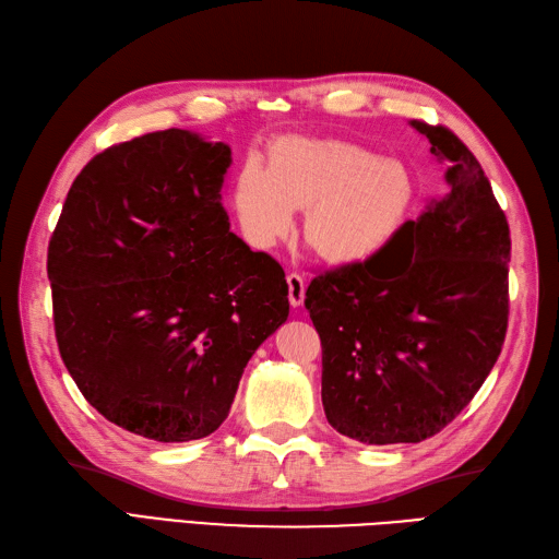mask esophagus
Segmentation results:
<instances>
[{
  "mask_svg": "<svg viewBox=\"0 0 559 559\" xmlns=\"http://www.w3.org/2000/svg\"><path fill=\"white\" fill-rule=\"evenodd\" d=\"M285 281H288V299H290V305L299 307V305L305 302V290H307L305 278L293 271V274H288V278H285Z\"/></svg>",
  "mask_w": 559,
  "mask_h": 559,
  "instance_id": "esophagus-1",
  "label": "esophagus"
}]
</instances>
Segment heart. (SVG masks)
Masks as SVG:
<instances>
[{"instance_id":"b5f03b06","label":"heart","mask_w":559,"mask_h":559,"mask_svg":"<svg viewBox=\"0 0 559 559\" xmlns=\"http://www.w3.org/2000/svg\"><path fill=\"white\" fill-rule=\"evenodd\" d=\"M416 193L411 171L399 160L359 143L297 136L269 157L242 167L234 207L242 234L269 250L288 238L295 212L305 214V240L323 262L347 266L376 257L402 228Z\"/></svg>"}]
</instances>
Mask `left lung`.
<instances>
[{
    "label": "left lung",
    "mask_w": 559,
    "mask_h": 559,
    "mask_svg": "<svg viewBox=\"0 0 559 559\" xmlns=\"http://www.w3.org/2000/svg\"><path fill=\"white\" fill-rule=\"evenodd\" d=\"M411 127L432 143L447 193L376 257L319 274L305 299L323 347L325 418L378 447L441 432L491 373L508 331L506 212L461 139Z\"/></svg>",
    "instance_id": "left-lung-1"
}]
</instances>
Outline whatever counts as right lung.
Instances as JSON below:
<instances>
[{
    "mask_svg": "<svg viewBox=\"0 0 559 559\" xmlns=\"http://www.w3.org/2000/svg\"><path fill=\"white\" fill-rule=\"evenodd\" d=\"M231 148L165 130L94 155L47 254L61 359L82 396L155 441L203 439L290 311L281 264L228 228Z\"/></svg>",
    "mask_w": 559,
    "mask_h": 559,
    "instance_id": "obj_1",
    "label": "right lung"
}]
</instances>
